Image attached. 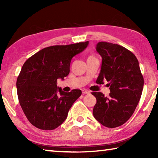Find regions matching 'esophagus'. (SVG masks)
<instances>
[{"mask_svg": "<svg viewBox=\"0 0 158 158\" xmlns=\"http://www.w3.org/2000/svg\"><path fill=\"white\" fill-rule=\"evenodd\" d=\"M82 93L83 94H89V93H90V91L89 90H87V89H83L82 90Z\"/></svg>", "mask_w": 158, "mask_h": 158, "instance_id": "34e87169", "label": "esophagus"}]
</instances>
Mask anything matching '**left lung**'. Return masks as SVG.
I'll list each match as a JSON object with an SVG mask.
<instances>
[{"instance_id": "8db88e82", "label": "left lung", "mask_w": 158, "mask_h": 158, "mask_svg": "<svg viewBox=\"0 0 158 158\" xmlns=\"http://www.w3.org/2000/svg\"><path fill=\"white\" fill-rule=\"evenodd\" d=\"M96 50L102 58L96 83L106 80L109 97L100 92L91 93L96 98L93 114L106 127L121 126L132 116L141 98L143 77L137 58L126 48L107 42H100Z\"/></svg>"}]
</instances>
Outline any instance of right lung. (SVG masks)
Segmentation results:
<instances>
[{"instance_id":"1","label":"right lung","mask_w":158,"mask_h":158,"mask_svg":"<svg viewBox=\"0 0 158 158\" xmlns=\"http://www.w3.org/2000/svg\"><path fill=\"white\" fill-rule=\"evenodd\" d=\"M88 45L89 41L48 47L23 65L17 80V95L23 113L35 127L52 130L67 118L81 90L64 92L57 87V79L68 75L72 58Z\"/></svg>"}]
</instances>
